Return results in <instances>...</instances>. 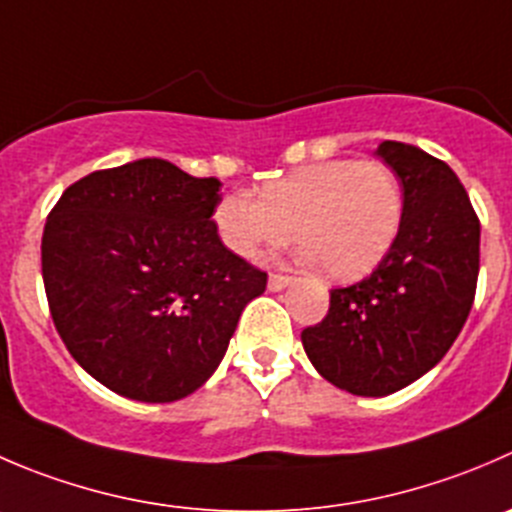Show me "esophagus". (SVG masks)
<instances>
[{
	"mask_svg": "<svg viewBox=\"0 0 512 512\" xmlns=\"http://www.w3.org/2000/svg\"><path fill=\"white\" fill-rule=\"evenodd\" d=\"M290 282H292L290 275H277V272H272L270 280H267V287H270L272 292H280V290H285Z\"/></svg>",
	"mask_w": 512,
	"mask_h": 512,
	"instance_id": "34e87169",
	"label": "esophagus"
}]
</instances>
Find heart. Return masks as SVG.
<instances>
[{
    "instance_id": "heart-1",
    "label": "heart",
    "mask_w": 512,
    "mask_h": 512,
    "mask_svg": "<svg viewBox=\"0 0 512 512\" xmlns=\"http://www.w3.org/2000/svg\"><path fill=\"white\" fill-rule=\"evenodd\" d=\"M405 195L382 160H332L267 182L260 195H225L215 227L227 250L262 260L295 232L302 257L320 262L332 280H357L375 270L400 235Z\"/></svg>"
}]
</instances>
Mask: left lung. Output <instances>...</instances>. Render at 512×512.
<instances>
[{
  "label": "left lung",
  "instance_id": "obj_1",
  "mask_svg": "<svg viewBox=\"0 0 512 512\" xmlns=\"http://www.w3.org/2000/svg\"><path fill=\"white\" fill-rule=\"evenodd\" d=\"M377 157L403 185L398 240L370 277L335 287L322 322L302 330L315 370L362 398L398 393L443 360L480 270V220L458 175L405 142L385 140Z\"/></svg>",
  "mask_w": 512,
  "mask_h": 512
}]
</instances>
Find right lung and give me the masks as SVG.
<instances>
[{"label":"right lung","mask_w":512,"mask_h":512,"mask_svg":"<svg viewBox=\"0 0 512 512\" xmlns=\"http://www.w3.org/2000/svg\"><path fill=\"white\" fill-rule=\"evenodd\" d=\"M220 180L167 160L97 170L62 192L42 277L69 355L112 393L182 400L217 370L267 272L222 245Z\"/></svg>","instance_id":"1"}]
</instances>
